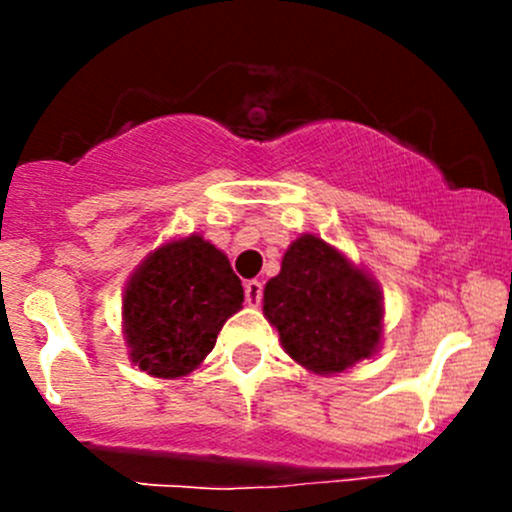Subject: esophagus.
Wrapping results in <instances>:
<instances>
[{
	"instance_id": "34e87169",
	"label": "esophagus",
	"mask_w": 512,
	"mask_h": 512,
	"mask_svg": "<svg viewBox=\"0 0 512 512\" xmlns=\"http://www.w3.org/2000/svg\"><path fill=\"white\" fill-rule=\"evenodd\" d=\"M245 299L250 307H257V304L262 302V282L260 280L245 282Z\"/></svg>"
}]
</instances>
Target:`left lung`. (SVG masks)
Instances as JSON below:
<instances>
[{
  "label": "left lung",
  "instance_id": "1",
  "mask_svg": "<svg viewBox=\"0 0 512 512\" xmlns=\"http://www.w3.org/2000/svg\"><path fill=\"white\" fill-rule=\"evenodd\" d=\"M262 309L285 352L314 374H339L379 347V285L317 235L289 245Z\"/></svg>",
  "mask_w": 512,
  "mask_h": 512
}]
</instances>
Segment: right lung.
Masks as SVG:
<instances>
[{
    "label": "right lung",
    "instance_id": "right-lung-1",
    "mask_svg": "<svg viewBox=\"0 0 512 512\" xmlns=\"http://www.w3.org/2000/svg\"><path fill=\"white\" fill-rule=\"evenodd\" d=\"M242 299V282L218 247L200 235L168 242L133 272L123 294L133 364L160 379L190 374Z\"/></svg>",
    "mask_w": 512,
    "mask_h": 512
}]
</instances>
